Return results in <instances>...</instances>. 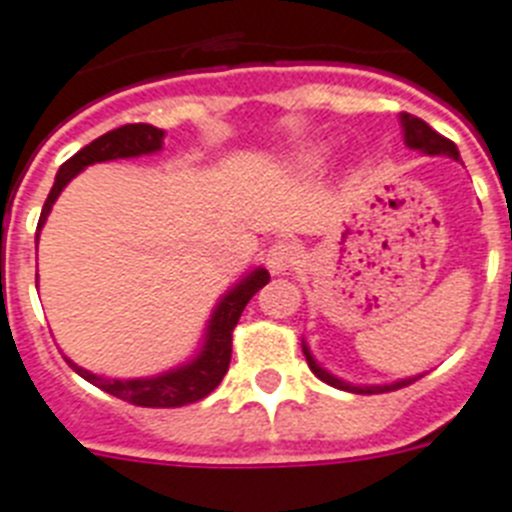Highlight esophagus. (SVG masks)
<instances>
[{"instance_id": "esophagus-1", "label": "esophagus", "mask_w": 512, "mask_h": 512, "mask_svg": "<svg viewBox=\"0 0 512 512\" xmlns=\"http://www.w3.org/2000/svg\"><path fill=\"white\" fill-rule=\"evenodd\" d=\"M296 260H299V249L291 242H276L265 252V265L270 273H286L291 265H296Z\"/></svg>"}]
</instances>
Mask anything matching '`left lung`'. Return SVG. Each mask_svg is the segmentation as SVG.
<instances>
[{
	"label": "left lung",
	"mask_w": 512,
	"mask_h": 512,
	"mask_svg": "<svg viewBox=\"0 0 512 512\" xmlns=\"http://www.w3.org/2000/svg\"><path fill=\"white\" fill-rule=\"evenodd\" d=\"M401 124H403V137H406V145L409 148H416V150H424V153H429V156H450V158H458V148H455L453 140H448V137H442L440 132H435L432 127H429L424 119L414 117V114H401ZM304 356H307V364L309 369L315 372L317 377H320L322 382H328V385H333V388H341V390H351V393H364V395H372V393H388V390H398V388H406V385H411L414 380H419V377H409V380H401L395 382V385H377V388H356V385H349V382H341L336 380L333 375H328L325 369L317 367V362L312 359V354H309V349L304 346Z\"/></svg>",
	"instance_id": "left-lung-1"
}]
</instances>
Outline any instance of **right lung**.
Instances as JSON below:
<instances>
[{
    "mask_svg": "<svg viewBox=\"0 0 512 512\" xmlns=\"http://www.w3.org/2000/svg\"><path fill=\"white\" fill-rule=\"evenodd\" d=\"M161 143L163 130H158L153 124H124V127L106 132V135H101L90 145H85L83 150H77L70 161L62 163V169H59L57 179H54V187H51L44 210H41V218H38V231L44 226L46 216H49L51 205L59 197V192L85 166L101 161H114V158H132L143 156V153H156L161 148ZM268 281V270L260 268L255 273H249L234 291L223 296L221 304L213 312V320H210L208 343H205L203 354L197 356L192 364L174 369L169 375L148 377V380H109V377L90 375L88 369L77 367L70 359H67V364L83 380L93 382L96 388H101L103 393L117 395L119 401H127L132 406H145V409H179V406L200 401L208 393H213L218 388V382L223 380V375L229 372L231 333H234L236 322L242 317L249 299L263 289Z\"/></svg>",
    "mask_w": 512,
    "mask_h": 512,
    "instance_id": "1",
    "label": "right lung"
}]
</instances>
